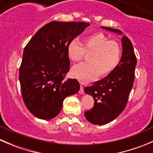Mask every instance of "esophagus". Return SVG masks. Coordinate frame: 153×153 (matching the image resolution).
I'll use <instances>...</instances> for the list:
<instances>
[{
	"instance_id": "1",
	"label": "esophagus",
	"mask_w": 153,
	"mask_h": 153,
	"mask_svg": "<svg viewBox=\"0 0 153 153\" xmlns=\"http://www.w3.org/2000/svg\"><path fill=\"white\" fill-rule=\"evenodd\" d=\"M79 93L80 94H83L84 93V87H83V86H80V90H79Z\"/></svg>"
}]
</instances>
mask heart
Returning a JSON list of instances; mask_svg holds the SVG:
<instances>
[{"label": "heart", "instance_id": "b5f03b06", "mask_svg": "<svg viewBox=\"0 0 153 153\" xmlns=\"http://www.w3.org/2000/svg\"><path fill=\"white\" fill-rule=\"evenodd\" d=\"M67 55L73 62H78L86 53L89 64L75 66L72 69L74 78L87 84L98 76L106 77L118 67L121 60V48L118 42L109 40L101 32H96L84 38V45L73 39L67 44Z\"/></svg>", "mask_w": 153, "mask_h": 153}]
</instances>
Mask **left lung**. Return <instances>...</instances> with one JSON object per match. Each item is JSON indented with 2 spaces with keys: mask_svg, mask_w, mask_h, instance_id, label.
Masks as SVG:
<instances>
[{
  "mask_svg": "<svg viewBox=\"0 0 153 153\" xmlns=\"http://www.w3.org/2000/svg\"><path fill=\"white\" fill-rule=\"evenodd\" d=\"M101 28L118 35L122 34L118 29ZM121 44L122 55L118 67L104 78L84 89L85 93L92 95L95 101L93 107L84 113L86 120L93 124L104 125L115 119L124 109L133 86L136 57L127 37H122Z\"/></svg>",
  "mask_w": 153,
  "mask_h": 153,
  "instance_id": "8db88e82",
  "label": "left lung"
}]
</instances>
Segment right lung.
<instances>
[{"label": "right lung", "instance_id": "obj_1", "mask_svg": "<svg viewBox=\"0 0 153 153\" xmlns=\"http://www.w3.org/2000/svg\"><path fill=\"white\" fill-rule=\"evenodd\" d=\"M89 24L52 21L41 28L24 48L19 70L23 100L29 112L40 119L59 114L63 101L80 89L76 79L65 80L70 62L67 44Z\"/></svg>", "mask_w": 153, "mask_h": 153}]
</instances>
